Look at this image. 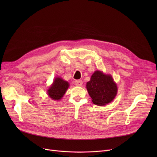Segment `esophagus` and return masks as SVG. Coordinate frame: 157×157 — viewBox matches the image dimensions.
Segmentation results:
<instances>
[{
	"mask_svg": "<svg viewBox=\"0 0 157 157\" xmlns=\"http://www.w3.org/2000/svg\"><path fill=\"white\" fill-rule=\"evenodd\" d=\"M75 84L77 85V86H81L83 84L82 80H76V81H75Z\"/></svg>",
	"mask_w": 157,
	"mask_h": 157,
	"instance_id": "34e87169",
	"label": "esophagus"
}]
</instances>
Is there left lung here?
<instances>
[{
    "label": "left lung",
    "instance_id": "obj_1",
    "mask_svg": "<svg viewBox=\"0 0 157 157\" xmlns=\"http://www.w3.org/2000/svg\"><path fill=\"white\" fill-rule=\"evenodd\" d=\"M86 88L92 102L97 105H105L115 98L117 93V84L111 75L96 71L86 84Z\"/></svg>",
    "mask_w": 157,
    "mask_h": 157
}]
</instances>
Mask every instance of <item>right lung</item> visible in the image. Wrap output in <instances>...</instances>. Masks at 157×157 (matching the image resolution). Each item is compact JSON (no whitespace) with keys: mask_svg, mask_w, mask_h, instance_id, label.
<instances>
[{"mask_svg":"<svg viewBox=\"0 0 157 157\" xmlns=\"http://www.w3.org/2000/svg\"><path fill=\"white\" fill-rule=\"evenodd\" d=\"M69 86V83L61 78H56L48 90V96L54 100H59Z\"/></svg>","mask_w":157,"mask_h":157,"instance_id":"1","label":"right lung"}]
</instances>
